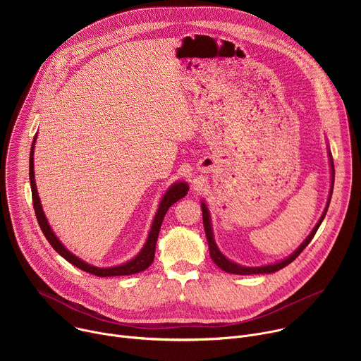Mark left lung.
<instances>
[{"label":"left lung","instance_id":"8db88e82","mask_svg":"<svg viewBox=\"0 0 361 361\" xmlns=\"http://www.w3.org/2000/svg\"><path fill=\"white\" fill-rule=\"evenodd\" d=\"M329 156H330V167H331V188H330V194H329V200H327V205L324 209V213L322 214L319 223L316 224V227L313 228V231L310 233V235H308L301 244L300 247L293 252L290 254L287 259L281 260V262H277L274 264H267V266H262V267H245V266H240L231 260H228L227 257L219 250L217 244H216V240H214V235H213V228H212V220H210V213H209V209L207 205H205V202L202 201L201 202V212H202V224H204V230H205V237H207V241H209V248H210V255H212V260L221 269L224 270L226 273H231V274H240V276H250V274H270V273H274V271H279L281 270L283 267L288 266L291 262H294L297 257L300 255V252L308 245V243H310L314 237V234L317 233L320 224L323 223L324 217H326V213L329 210V204H330V200H331V194H333V187H334V163H333V157H331V152L329 151Z\"/></svg>","mask_w":361,"mask_h":361}]
</instances>
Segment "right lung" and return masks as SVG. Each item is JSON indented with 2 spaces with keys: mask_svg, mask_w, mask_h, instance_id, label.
<instances>
[{
  "mask_svg": "<svg viewBox=\"0 0 361 361\" xmlns=\"http://www.w3.org/2000/svg\"><path fill=\"white\" fill-rule=\"evenodd\" d=\"M35 141H37V135L34 137L32 145H31V151H30V184H31V192H32V204H34V212L37 216V221L39 224L41 231L44 233L45 238L48 240V243L51 244L61 257L71 263L73 266L81 269L82 271H87L90 274H94L97 277H114V276H130V274H135L140 271H144L145 269H148L151 266V263L154 262V252H156V244H157V238H159V233H160V227L161 223L164 220L166 213L169 212V209L174 202H177L180 198H183L187 192H188V185L184 181H178L174 183L163 195L161 201H160V207L156 213V217H154L151 230L148 233L147 241L144 244V247L141 248V251L131 259L130 262L116 266V267H95L91 266L85 262H82L81 259H78L77 255H74L71 251H68L63 243L59 240V237L54 234L53 228L49 227L48 220L42 212V205L38 197V191H37V185H35V180H34V147H35Z\"/></svg>",
  "mask_w": 361,
  "mask_h": 361,
  "instance_id": "1",
  "label": "right lung"
}]
</instances>
